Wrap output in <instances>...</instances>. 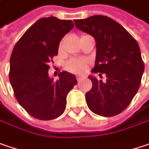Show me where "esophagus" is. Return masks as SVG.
Listing matches in <instances>:
<instances>
[{"label": "esophagus", "instance_id": "obj_1", "mask_svg": "<svg viewBox=\"0 0 149 149\" xmlns=\"http://www.w3.org/2000/svg\"><path fill=\"white\" fill-rule=\"evenodd\" d=\"M86 77L85 76H83V75H81V76H80V75H78V76H77V81H81V80H82L83 78H85Z\"/></svg>", "mask_w": 149, "mask_h": 149}]
</instances>
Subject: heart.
<instances>
[{
  "label": "heart",
  "instance_id": "obj_1",
  "mask_svg": "<svg viewBox=\"0 0 149 149\" xmlns=\"http://www.w3.org/2000/svg\"><path fill=\"white\" fill-rule=\"evenodd\" d=\"M87 67V61L83 59H72L68 62V68L70 71L80 73L84 72Z\"/></svg>",
  "mask_w": 149,
  "mask_h": 149
}]
</instances>
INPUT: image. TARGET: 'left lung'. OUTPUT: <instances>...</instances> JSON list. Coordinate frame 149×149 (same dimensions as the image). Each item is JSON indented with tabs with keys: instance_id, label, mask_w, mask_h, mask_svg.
Segmentation results:
<instances>
[{
	"instance_id": "left-lung-1",
	"label": "left lung",
	"mask_w": 149,
	"mask_h": 149,
	"mask_svg": "<svg viewBox=\"0 0 149 149\" xmlns=\"http://www.w3.org/2000/svg\"><path fill=\"white\" fill-rule=\"evenodd\" d=\"M74 23L77 29L95 39L92 73L107 77L106 81L93 75L88 77L93 87L86 93L87 106L99 116L118 115L130 104L140 87L144 64L139 44L123 26L107 16H92L74 20Z\"/></svg>"
}]
</instances>
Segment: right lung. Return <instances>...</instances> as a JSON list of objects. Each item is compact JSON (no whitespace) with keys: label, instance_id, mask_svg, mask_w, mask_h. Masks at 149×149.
Here are the masks:
<instances>
[{"label":"right lung","instance_id":"1","mask_svg":"<svg viewBox=\"0 0 149 149\" xmlns=\"http://www.w3.org/2000/svg\"><path fill=\"white\" fill-rule=\"evenodd\" d=\"M71 20L55 16L39 19L14 47L10 60V82L19 104L33 118L55 119L64 113L67 95L77 83L75 75L63 71L50 77L52 57L59 43L73 28Z\"/></svg>","mask_w":149,"mask_h":149}]
</instances>
